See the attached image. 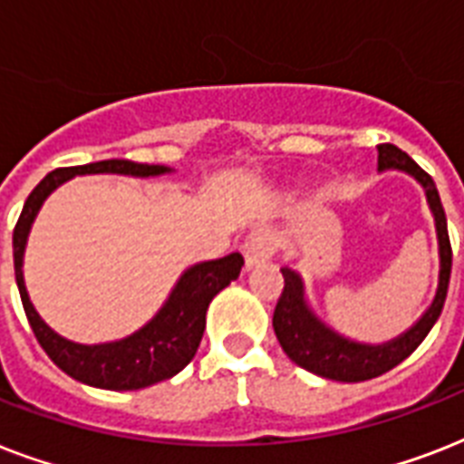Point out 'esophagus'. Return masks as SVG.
Returning a JSON list of instances; mask_svg holds the SVG:
<instances>
[{
    "label": "esophagus",
    "instance_id": "1",
    "mask_svg": "<svg viewBox=\"0 0 464 464\" xmlns=\"http://www.w3.org/2000/svg\"><path fill=\"white\" fill-rule=\"evenodd\" d=\"M243 257H246V269H253L262 262H267L275 255V236L267 228H257L243 240Z\"/></svg>",
    "mask_w": 464,
    "mask_h": 464
}]
</instances>
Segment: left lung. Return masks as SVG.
Listing matches in <instances>:
<instances>
[{
    "label": "left lung",
    "mask_w": 464,
    "mask_h": 464,
    "mask_svg": "<svg viewBox=\"0 0 464 464\" xmlns=\"http://www.w3.org/2000/svg\"><path fill=\"white\" fill-rule=\"evenodd\" d=\"M378 170L381 173L382 170H402L424 188L426 204L433 214L436 238H439V286H436V296H433L431 305L421 313V317L411 324L410 330H404L400 337L382 342V344H366V342L344 337L337 330H332L330 324L323 323L315 315V310L310 308L304 276L298 275L296 269L282 267L284 291L275 308V317H272L276 339L296 366L305 368L320 378H330V381L361 382L388 373L390 368L402 363L424 342V337L439 320L443 304H446L450 267H453V250H450L446 211L440 204L436 182L395 144L378 147Z\"/></svg>",
    "instance_id": "left-lung-1"
}]
</instances>
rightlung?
Masks as SVG:
<instances>
[{"mask_svg":"<svg viewBox=\"0 0 464 464\" xmlns=\"http://www.w3.org/2000/svg\"><path fill=\"white\" fill-rule=\"evenodd\" d=\"M115 173L132 175V178H156V175L173 173L168 166H149L125 159L96 160L86 166L57 168L38 182L24 204L14 228V272L16 286L21 294L25 317L31 323L35 339L45 353L74 381L103 390H141L154 382L168 381L180 373L197 353L202 342L204 324H207V308L218 291L226 289L233 279H238L243 257L231 253L218 260L197 262L188 267L175 282L173 291L168 294L166 304L160 305L151 320L130 337L103 342V344H79L62 337L33 308L31 296L24 282V253L28 243L31 226L38 217L40 207L62 182L72 180L76 175Z\"/></svg>","mask_w":464,"mask_h":464,"instance_id":"right-lung-1","label":"right lung"}]
</instances>
